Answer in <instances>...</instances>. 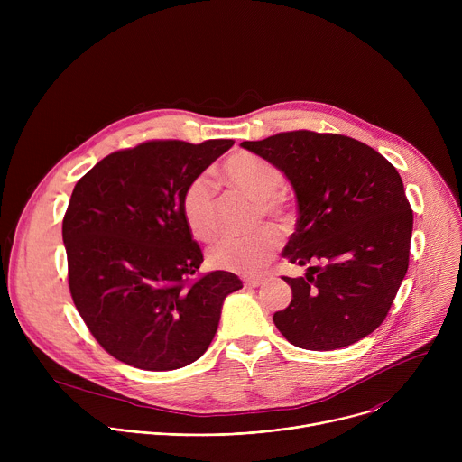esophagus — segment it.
<instances>
[{
  "label": "esophagus",
  "instance_id": "esophagus-1",
  "mask_svg": "<svg viewBox=\"0 0 462 462\" xmlns=\"http://www.w3.org/2000/svg\"><path fill=\"white\" fill-rule=\"evenodd\" d=\"M263 278H248V280H245V287H252V289H255V287H259V285H263Z\"/></svg>",
  "mask_w": 462,
  "mask_h": 462
}]
</instances>
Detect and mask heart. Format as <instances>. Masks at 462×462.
Masks as SVG:
<instances>
[{
    "instance_id": "obj_1",
    "label": "heart",
    "mask_w": 462,
    "mask_h": 462,
    "mask_svg": "<svg viewBox=\"0 0 462 462\" xmlns=\"http://www.w3.org/2000/svg\"><path fill=\"white\" fill-rule=\"evenodd\" d=\"M223 173L236 189L255 199L257 219L265 216L282 228L292 223V201L283 189L285 175L280 166L252 153H236L225 161ZM180 207L195 237L210 241L216 236L217 188L208 175L201 173L186 184ZM278 246V232L261 226L245 237H221L210 246L208 261L221 271L252 274L265 265Z\"/></svg>"
}]
</instances>
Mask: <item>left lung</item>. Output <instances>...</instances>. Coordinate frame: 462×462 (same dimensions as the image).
Returning <instances> with one entry per match:
<instances>
[{
    "label": "left lung",
    "mask_w": 462,
    "mask_h": 462,
    "mask_svg": "<svg viewBox=\"0 0 462 462\" xmlns=\"http://www.w3.org/2000/svg\"><path fill=\"white\" fill-rule=\"evenodd\" d=\"M241 146L274 162L298 199L296 232L283 257L312 265L274 314L296 347H347L385 319L408 273L413 210L402 179L367 144L309 129L285 131Z\"/></svg>",
    "instance_id": "1"
}]
</instances>
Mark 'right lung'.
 <instances>
[{
    "mask_svg": "<svg viewBox=\"0 0 462 462\" xmlns=\"http://www.w3.org/2000/svg\"><path fill=\"white\" fill-rule=\"evenodd\" d=\"M232 146L148 141L104 157L77 182L61 223L69 291L116 360L171 371L212 344L223 300L243 283L226 271L199 274L203 250L180 201L186 184Z\"/></svg>",
    "mask_w": 462,
    "mask_h": 462,
    "instance_id": "add662e5",
    "label": "right lung"
}]
</instances>
